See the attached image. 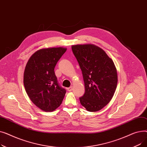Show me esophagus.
Instances as JSON below:
<instances>
[{"mask_svg": "<svg viewBox=\"0 0 147 147\" xmlns=\"http://www.w3.org/2000/svg\"><path fill=\"white\" fill-rule=\"evenodd\" d=\"M67 90H68V91H69V92L71 91V90H73V86H70V87L68 88H67Z\"/></svg>", "mask_w": 147, "mask_h": 147, "instance_id": "1", "label": "esophagus"}]
</instances>
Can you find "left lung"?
I'll use <instances>...</instances> for the list:
<instances>
[{
	"label": "left lung",
	"mask_w": 147,
	"mask_h": 147,
	"mask_svg": "<svg viewBox=\"0 0 147 147\" xmlns=\"http://www.w3.org/2000/svg\"><path fill=\"white\" fill-rule=\"evenodd\" d=\"M82 71L85 88L79 98L90 112L101 110L112 99L117 84V73L113 60L101 48L94 45L71 46Z\"/></svg>",
	"instance_id": "8db88e82"
}]
</instances>
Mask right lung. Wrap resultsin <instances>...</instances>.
<instances>
[{"instance_id": "1", "label": "right lung", "mask_w": 147, "mask_h": 147, "mask_svg": "<svg viewBox=\"0 0 147 147\" xmlns=\"http://www.w3.org/2000/svg\"><path fill=\"white\" fill-rule=\"evenodd\" d=\"M66 50L63 48L40 49L33 54L26 64L24 73L26 91L31 101L45 111L57 109L66 93L54 71Z\"/></svg>"}]
</instances>
